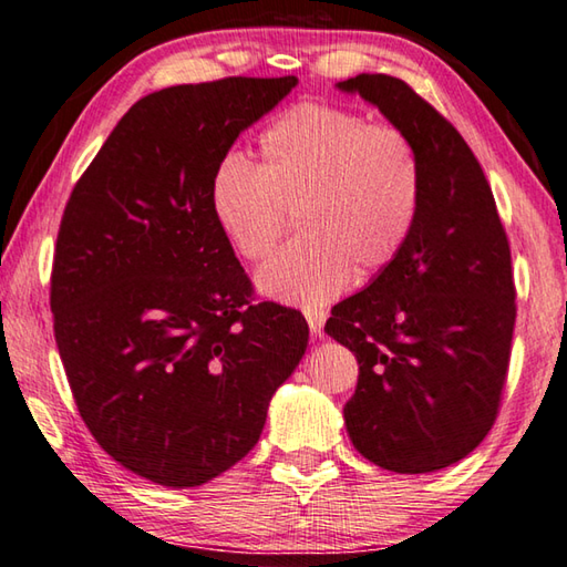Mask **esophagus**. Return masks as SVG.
I'll return each mask as SVG.
<instances>
[{
    "label": "esophagus",
    "instance_id": "obj_1",
    "mask_svg": "<svg viewBox=\"0 0 567 567\" xmlns=\"http://www.w3.org/2000/svg\"><path fill=\"white\" fill-rule=\"evenodd\" d=\"M306 321H309V329H311L313 336H321L323 323H326V313L309 309V311H306Z\"/></svg>",
    "mask_w": 567,
    "mask_h": 567
}]
</instances>
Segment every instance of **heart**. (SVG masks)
Returning <instances> with one entry per match:
<instances>
[{
	"label": "heart",
	"mask_w": 567,
	"mask_h": 567,
	"mask_svg": "<svg viewBox=\"0 0 567 567\" xmlns=\"http://www.w3.org/2000/svg\"><path fill=\"white\" fill-rule=\"evenodd\" d=\"M254 166L226 156L212 178V212L248 261H261L301 216L303 236L256 274L258 291L291 306H323L355 276L403 251L419 221L423 164L413 138L369 124L353 109L301 102L258 136Z\"/></svg>",
	"instance_id": "b5f03b06"
}]
</instances>
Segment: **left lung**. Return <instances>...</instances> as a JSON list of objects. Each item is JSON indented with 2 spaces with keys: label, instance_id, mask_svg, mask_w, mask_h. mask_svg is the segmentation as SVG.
Returning a JSON list of instances; mask_svg holds the SVG:
<instances>
[{
  "label": "left lung",
  "instance_id": "1",
  "mask_svg": "<svg viewBox=\"0 0 567 567\" xmlns=\"http://www.w3.org/2000/svg\"><path fill=\"white\" fill-rule=\"evenodd\" d=\"M336 89L403 128L423 164L409 244L326 321L359 361L346 431L385 471L433 473L478 449L498 413L515 326L511 246L478 158L429 102L385 74Z\"/></svg>",
  "mask_w": 567,
  "mask_h": 567
}]
</instances>
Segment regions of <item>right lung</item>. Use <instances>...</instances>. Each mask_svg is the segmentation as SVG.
Here are the masks:
<instances>
[{
    "label": "right lung",
    "mask_w": 567,
    "mask_h": 567,
    "mask_svg": "<svg viewBox=\"0 0 567 567\" xmlns=\"http://www.w3.org/2000/svg\"><path fill=\"white\" fill-rule=\"evenodd\" d=\"M296 84L228 76L138 99L64 208L52 313L76 409L116 463L166 488L241 461L309 346L299 311L248 303L212 212L216 166Z\"/></svg>",
    "instance_id": "obj_1"
}]
</instances>
